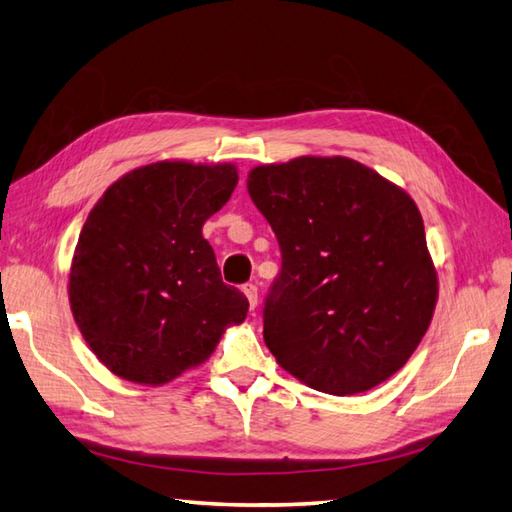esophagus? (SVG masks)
Masks as SVG:
<instances>
[{"label":"esophagus","mask_w":512,"mask_h":512,"mask_svg":"<svg viewBox=\"0 0 512 512\" xmlns=\"http://www.w3.org/2000/svg\"><path fill=\"white\" fill-rule=\"evenodd\" d=\"M244 295H246V299H248V304H250V310H255L257 308V286L255 284H246L244 286Z\"/></svg>","instance_id":"esophagus-1"}]
</instances>
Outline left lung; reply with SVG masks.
Instances as JSON below:
<instances>
[{"mask_svg": "<svg viewBox=\"0 0 512 512\" xmlns=\"http://www.w3.org/2000/svg\"><path fill=\"white\" fill-rule=\"evenodd\" d=\"M246 186L282 248L264 308L277 364L328 395L386 382L422 342L439 295L413 197L342 155L255 166Z\"/></svg>", "mask_w": 512, "mask_h": 512, "instance_id": "obj_1", "label": "left lung"}]
</instances>
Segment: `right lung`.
<instances>
[{
  "mask_svg": "<svg viewBox=\"0 0 512 512\" xmlns=\"http://www.w3.org/2000/svg\"><path fill=\"white\" fill-rule=\"evenodd\" d=\"M239 182L235 164L128 170L90 210L68 275L79 333L110 373L164 386L213 355L248 299L226 286L202 228Z\"/></svg>",
  "mask_w": 512,
  "mask_h": 512,
  "instance_id": "right-lung-1",
  "label": "right lung"
}]
</instances>
